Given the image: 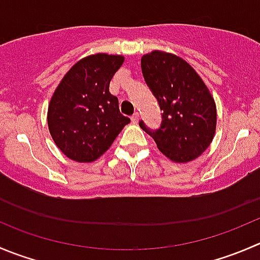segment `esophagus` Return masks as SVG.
Returning <instances> with one entry per match:
<instances>
[{"mask_svg":"<svg viewBox=\"0 0 260 260\" xmlns=\"http://www.w3.org/2000/svg\"><path fill=\"white\" fill-rule=\"evenodd\" d=\"M131 119H132V122H133V123H137V122H138V119H140V113L136 112L135 114L132 115V118H131Z\"/></svg>","mask_w":260,"mask_h":260,"instance_id":"34e87169","label":"esophagus"}]
</instances>
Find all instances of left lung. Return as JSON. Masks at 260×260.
Listing matches in <instances>:
<instances>
[{"mask_svg": "<svg viewBox=\"0 0 260 260\" xmlns=\"http://www.w3.org/2000/svg\"><path fill=\"white\" fill-rule=\"evenodd\" d=\"M141 69L162 114L156 129L143 120L140 127L170 160H194L210 146L216 131V105L207 86L190 64L170 53L153 50L143 55Z\"/></svg>", "mask_w": 260, "mask_h": 260, "instance_id": "1", "label": "left lung"}]
</instances>
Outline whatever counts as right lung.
I'll use <instances>...</instances> for the list:
<instances>
[{"label":"right lung","instance_id":"add662e5","mask_svg":"<svg viewBox=\"0 0 260 260\" xmlns=\"http://www.w3.org/2000/svg\"><path fill=\"white\" fill-rule=\"evenodd\" d=\"M124 57L105 53L75 64L55 89L48 107V127L55 145L69 158L91 162L112 146L131 119L119 112L110 80Z\"/></svg>","mask_w":260,"mask_h":260}]
</instances>
